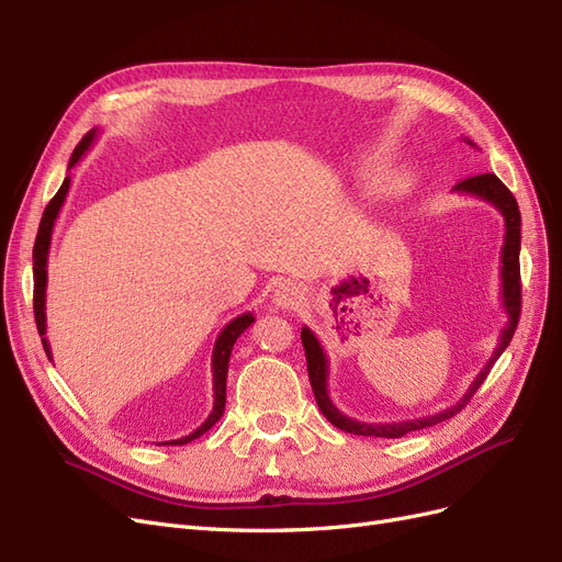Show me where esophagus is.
I'll list each match as a JSON object with an SVG mask.
<instances>
[{"mask_svg":"<svg viewBox=\"0 0 562 562\" xmlns=\"http://www.w3.org/2000/svg\"><path fill=\"white\" fill-rule=\"evenodd\" d=\"M304 300V288L295 281H281L274 288V295H271V302L279 310H297Z\"/></svg>","mask_w":562,"mask_h":562,"instance_id":"obj_1","label":"esophagus"}]
</instances>
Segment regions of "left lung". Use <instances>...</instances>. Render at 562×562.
I'll return each instance as SVG.
<instances>
[{"label": "left lung", "instance_id": "left-lung-1", "mask_svg": "<svg viewBox=\"0 0 562 562\" xmlns=\"http://www.w3.org/2000/svg\"><path fill=\"white\" fill-rule=\"evenodd\" d=\"M464 140L469 145H473L469 138H464ZM454 192L479 196V199L492 203V206H495L504 217V229L506 232H504V246H502V307H504V314H506V326L499 335V345H497L495 353H492V359L485 363V368L479 372V375H475V380L471 382V386H469L467 394L462 396V401H457V405L446 407L443 413L411 419V422L368 424V422L351 419L345 413H339L335 403L330 401V396H328V359H326V351H323L318 337L307 326H304L302 328V345H304V353H307V370H310L312 391H314L323 417H326L330 424H335L337 429H342L347 434H356V436L401 438V436L411 434V431H419V429L434 427V424H438V422H446V419L454 417L471 401V396L485 382L490 368L495 366V361L499 359L502 351L508 347V342H512V337H514L516 326H518V318H520V262H518V258H520V211H518V201L512 192H508V187L495 173L471 176L462 182H457Z\"/></svg>", "mask_w": 562, "mask_h": 562}]
</instances>
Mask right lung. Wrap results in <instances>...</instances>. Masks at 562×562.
<instances>
[{"label": "right lung", "mask_w": 562, "mask_h": 562, "mask_svg": "<svg viewBox=\"0 0 562 562\" xmlns=\"http://www.w3.org/2000/svg\"><path fill=\"white\" fill-rule=\"evenodd\" d=\"M98 131H89L87 135H83L81 143L75 147L72 157H70V164H67V168H72L83 155H87V149L93 145ZM67 190H70V176H67L60 184V190L56 192V196L48 201V206L42 215V223H40V232H37V239H35V250H32V271H35V321H37V330L42 335V345H44V351L50 359V347H48V339L44 337L46 335V265H48V248H50V234H54V225H56V217L63 209L65 203V196H67ZM255 321V316L250 312L236 316L234 321H229L227 326L223 328V333L217 335L215 339V347H213V411L209 415V419L201 424L199 429H194L190 436H182V438H176V440H166V443H159V446H184V443H192L194 438L206 434L213 424L223 417L225 413V401H227V368H229V356H232V349H234V342L239 339V335L250 326V323Z\"/></svg>", "instance_id": "add662e5"}]
</instances>
